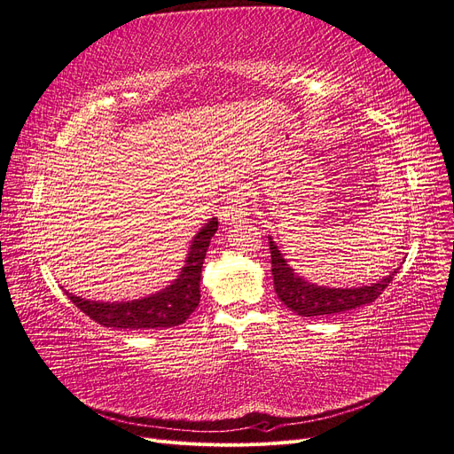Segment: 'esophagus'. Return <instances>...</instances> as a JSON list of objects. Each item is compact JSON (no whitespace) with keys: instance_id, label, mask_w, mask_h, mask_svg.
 Masks as SVG:
<instances>
[{"instance_id":"1","label":"esophagus","mask_w":454,"mask_h":454,"mask_svg":"<svg viewBox=\"0 0 454 454\" xmlns=\"http://www.w3.org/2000/svg\"><path fill=\"white\" fill-rule=\"evenodd\" d=\"M248 191L245 187L231 189L224 200V206L221 209V221L224 224H236L248 213Z\"/></svg>"}]
</instances>
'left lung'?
Instances as JSON below:
<instances>
[{
  "label": "left lung",
  "mask_w": 454,
  "mask_h": 454,
  "mask_svg": "<svg viewBox=\"0 0 454 454\" xmlns=\"http://www.w3.org/2000/svg\"><path fill=\"white\" fill-rule=\"evenodd\" d=\"M270 250H271V271L275 280V292L278 299L290 310L305 317L333 316V314H340L368 303H374V301L385 292V288L389 286L395 273H398V271H393L389 277H385L378 284H372V286L349 288V290L320 288L294 275V271L290 270L288 263L284 262V258L280 256V250L273 245V241H270Z\"/></svg>",
  "instance_id": "8db88e82"
}]
</instances>
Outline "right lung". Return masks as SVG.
<instances>
[{"label": "right lung", "instance_id": "add662e5", "mask_svg": "<svg viewBox=\"0 0 454 454\" xmlns=\"http://www.w3.org/2000/svg\"><path fill=\"white\" fill-rule=\"evenodd\" d=\"M216 230L218 221L211 218L194 238L187 265L183 267L179 278L172 286L155 295L130 301V303H95V301L74 297L69 292L65 294L83 314L105 327L140 331L181 325L200 303L201 265H204L209 241Z\"/></svg>", "mask_w": 454, "mask_h": 454}]
</instances>
